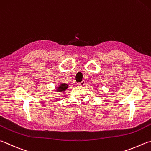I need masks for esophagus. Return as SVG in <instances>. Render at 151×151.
<instances>
[{
    "label": "esophagus",
    "instance_id": "esophagus-1",
    "mask_svg": "<svg viewBox=\"0 0 151 151\" xmlns=\"http://www.w3.org/2000/svg\"><path fill=\"white\" fill-rule=\"evenodd\" d=\"M78 85H79V86H84V85H85V81H83L82 82H81V83H79L78 84Z\"/></svg>",
    "mask_w": 151,
    "mask_h": 151
}]
</instances>
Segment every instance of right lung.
I'll use <instances>...</instances> for the list:
<instances>
[{
  "label": "right lung",
  "instance_id": "right-lung-1",
  "mask_svg": "<svg viewBox=\"0 0 151 151\" xmlns=\"http://www.w3.org/2000/svg\"><path fill=\"white\" fill-rule=\"evenodd\" d=\"M68 87V84L65 83L59 84L58 86L56 87L55 90L57 92H63L66 90Z\"/></svg>",
  "mask_w": 151,
  "mask_h": 151
}]
</instances>
